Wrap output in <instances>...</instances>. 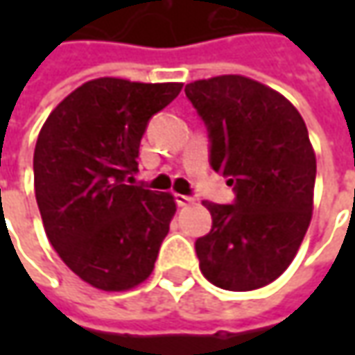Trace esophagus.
I'll return each mask as SVG.
<instances>
[{
  "mask_svg": "<svg viewBox=\"0 0 355 355\" xmlns=\"http://www.w3.org/2000/svg\"><path fill=\"white\" fill-rule=\"evenodd\" d=\"M175 201H178V205H180V207H187V205L196 203V199L189 198V196H182V193H178V196H175Z\"/></svg>",
  "mask_w": 355,
  "mask_h": 355,
  "instance_id": "esophagus-1",
  "label": "esophagus"
}]
</instances>
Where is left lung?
<instances>
[{"mask_svg": "<svg viewBox=\"0 0 355 355\" xmlns=\"http://www.w3.org/2000/svg\"><path fill=\"white\" fill-rule=\"evenodd\" d=\"M185 94L211 138V168L227 175L233 205L203 201L211 231L196 241L203 277L245 293L293 263L314 207L316 154L300 112L280 92L243 75L189 83Z\"/></svg>", "mask_w": 355, "mask_h": 355, "instance_id": "1", "label": "left lung"}]
</instances>
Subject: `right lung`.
<instances>
[{
  "instance_id": "obj_1",
  "label": "right lung",
  "mask_w": 355,
  "mask_h": 355,
  "mask_svg": "<svg viewBox=\"0 0 355 355\" xmlns=\"http://www.w3.org/2000/svg\"><path fill=\"white\" fill-rule=\"evenodd\" d=\"M182 87L101 76L62 98L39 132L33 175L45 233L62 263L98 291H130L154 270L175 199L130 180L148 120Z\"/></svg>"
}]
</instances>
